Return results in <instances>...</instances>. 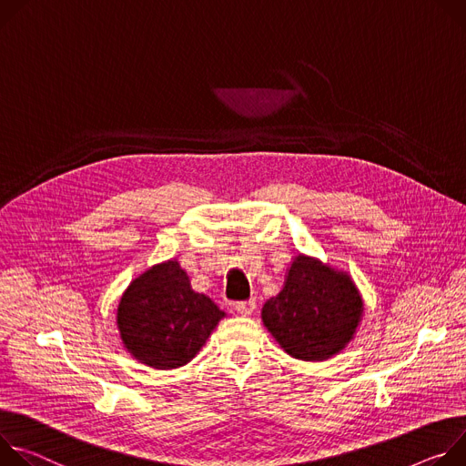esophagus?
Here are the masks:
<instances>
[{
    "label": "esophagus",
    "mask_w": 466,
    "mask_h": 466,
    "mask_svg": "<svg viewBox=\"0 0 466 466\" xmlns=\"http://www.w3.org/2000/svg\"><path fill=\"white\" fill-rule=\"evenodd\" d=\"M235 309H237V313H238V315H242V317H249V315L255 311V301H253V299L238 301V303L235 305Z\"/></svg>",
    "instance_id": "1"
}]
</instances>
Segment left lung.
<instances>
[{"label": "left lung", "instance_id": "left-lung-1", "mask_svg": "<svg viewBox=\"0 0 466 466\" xmlns=\"http://www.w3.org/2000/svg\"><path fill=\"white\" fill-rule=\"evenodd\" d=\"M363 301L351 279L298 255L283 290L263 307V322L279 346L301 360H326L355 333Z\"/></svg>", "mask_w": 466, "mask_h": 466}]
</instances>
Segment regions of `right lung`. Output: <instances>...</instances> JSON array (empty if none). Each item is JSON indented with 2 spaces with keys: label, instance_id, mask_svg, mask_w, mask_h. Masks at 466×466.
Returning <instances> with one entry per match:
<instances>
[{
  "label": "right lung",
  "instance_id": "1",
  "mask_svg": "<svg viewBox=\"0 0 466 466\" xmlns=\"http://www.w3.org/2000/svg\"><path fill=\"white\" fill-rule=\"evenodd\" d=\"M224 311L190 289L177 261L157 265L124 292L116 324L127 351L153 369H177L196 357Z\"/></svg>",
  "mask_w": 466,
  "mask_h": 466
}]
</instances>
